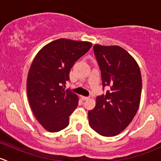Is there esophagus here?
<instances>
[{"mask_svg": "<svg viewBox=\"0 0 161 161\" xmlns=\"http://www.w3.org/2000/svg\"><path fill=\"white\" fill-rule=\"evenodd\" d=\"M81 98H82V100H89V99H90V97H84V96H82V97H81Z\"/></svg>", "mask_w": 161, "mask_h": 161, "instance_id": "1", "label": "esophagus"}]
</instances>
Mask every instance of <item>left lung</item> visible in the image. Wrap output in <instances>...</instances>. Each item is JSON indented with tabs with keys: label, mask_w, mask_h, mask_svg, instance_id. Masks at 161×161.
<instances>
[{
	"label": "left lung",
	"mask_w": 161,
	"mask_h": 161,
	"mask_svg": "<svg viewBox=\"0 0 161 161\" xmlns=\"http://www.w3.org/2000/svg\"><path fill=\"white\" fill-rule=\"evenodd\" d=\"M93 51L101 71L105 95L97 97L88 112L89 124L103 136H115L126 129L139 107L142 76L136 60L119 46L95 44Z\"/></svg>",
	"instance_id": "8db88e82"
}]
</instances>
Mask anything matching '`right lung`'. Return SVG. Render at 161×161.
<instances>
[{
  "mask_svg": "<svg viewBox=\"0 0 161 161\" xmlns=\"http://www.w3.org/2000/svg\"><path fill=\"white\" fill-rule=\"evenodd\" d=\"M92 47L86 41L58 39L36 55L27 78V95L36 118L50 132L65 129L79 97L64 90L69 72L76 61Z\"/></svg>",
  "mask_w": 161,
  "mask_h": 161,
  "instance_id": "obj_1",
  "label": "right lung"
}]
</instances>
